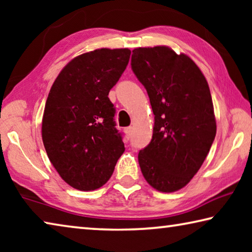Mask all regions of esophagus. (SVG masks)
<instances>
[{"instance_id":"34e87169","label":"esophagus","mask_w":252,"mask_h":252,"mask_svg":"<svg viewBox=\"0 0 252 252\" xmlns=\"http://www.w3.org/2000/svg\"><path fill=\"white\" fill-rule=\"evenodd\" d=\"M125 132H126V138L130 139V138H131V134H132V127H131V126L126 127Z\"/></svg>"}]
</instances>
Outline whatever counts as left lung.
Masks as SVG:
<instances>
[{
	"label": "left lung",
	"mask_w": 252,
	"mask_h": 252,
	"mask_svg": "<svg viewBox=\"0 0 252 252\" xmlns=\"http://www.w3.org/2000/svg\"><path fill=\"white\" fill-rule=\"evenodd\" d=\"M131 69L155 114L151 142L138 156L140 168L155 189L173 192L198 172L215 140L208 82L192 60L168 46L134 49Z\"/></svg>",
	"instance_id": "left-lung-1"
}]
</instances>
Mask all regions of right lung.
Returning <instances> with one entry per match:
<instances>
[{"label":"right lung","instance_id":"obj_1","mask_svg":"<svg viewBox=\"0 0 252 252\" xmlns=\"http://www.w3.org/2000/svg\"><path fill=\"white\" fill-rule=\"evenodd\" d=\"M129 49H99L64 66L46 100L42 139L55 170L81 191L99 189L125 152L109 92L129 63Z\"/></svg>","mask_w":252,"mask_h":252}]
</instances>
